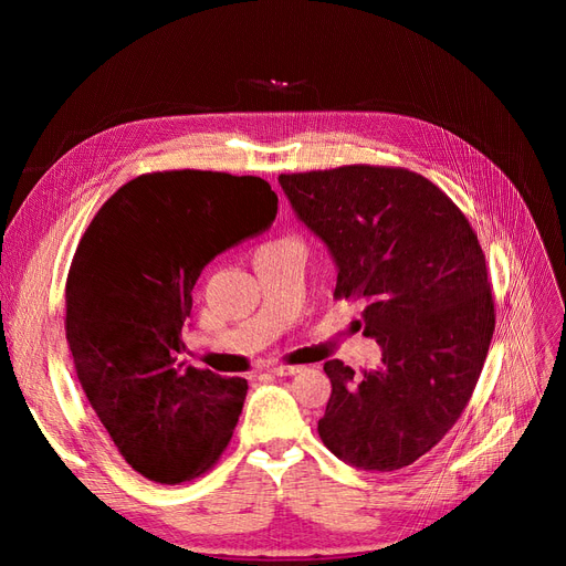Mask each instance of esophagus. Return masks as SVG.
<instances>
[{
    "instance_id": "34e87169",
    "label": "esophagus",
    "mask_w": 566,
    "mask_h": 566,
    "mask_svg": "<svg viewBox=\"0 0 566 566\" xmlns=\"http://www.w3.org/2000/svg\"><path fill=\"white\" fill-rule=\"evenodd\" d=\"M302 368L300 366H285V364H279V366H271L269 373L276 375V378H290V375H297Z\"/></svg>"
}]
</instances>
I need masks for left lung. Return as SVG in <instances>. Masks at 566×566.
Returning <instances> with one entry per match:
<instances>
[{"mask_svg": "<svg viewBox=\"0 0 566 566\" xmlns=\"http://www.w3.org/2000/svg\"><path fill=\"white\" fill-rule=\"evenodd\" d=\"M279 184L333 254L335 300H364V335L382 347L364 375L325 361L333 394L318 434L354 468L401 470L458 422L484 368L495 312L482 245L458 205L403 167L345 165Z\"/></svg>", "mask_w": 566, "mask_h": 566, "instance_id": "1", "label": "left lung"}]
</instances>
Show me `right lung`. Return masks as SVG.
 Returning <instances> with one entry per match:
<instances>
[{"label": "right lung", "mask_w": 566, "mask_h": 566, "mask_svg": "<svg viewBox=\"0 0 566 566\" xmlns=\"http://www.w3.org/2000/svg\"><path fill=\"white\" fill-rule=\"evenodd\" d=\"M276 212L260 177L172 169L117 188L82 235L65 339L98 420L150 482H191L229 447L248 380L186 366L181 331L200 271Z\"/></svg>", "instance_id": "obj_1"}]
</instances>
